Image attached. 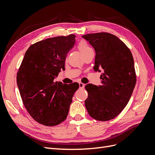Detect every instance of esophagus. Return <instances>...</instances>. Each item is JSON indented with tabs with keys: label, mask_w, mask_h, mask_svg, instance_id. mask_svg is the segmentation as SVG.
Returning a JSON list of instances; mask_svg holds the SVG:
<instances>
[{
	"label": "esophagus",
	"mask_w": 155,
	"mask_h": 155,
	"mask_svg": "<svg viewBox=\"0 0 155 155\" xmlns=\"http://www.w3.org/2000/svg\"><path fill=\"white\" fill-rule=\"evenodd\" d=\"M84 84H83L82 82H79V87H80V88H84Z\"/></svg>",
	"instance_id": "esophagus-1"
}]
</instances>
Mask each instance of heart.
<instances>
[{"mask_svg":"<svg viewBox=\"0 0 155 155\" xmlns=\"http://www.w3.org/2000/svg\"><path fill=\"white\" fill-rule=\"evenodd\" d=\"M77 48L84 57H85L86 55H88L90 53L94 52L92 48H91L88 45V44L84 41H82L79 42L77 46Z\"/></svg>","mask_w":155,"mask_h":155,"instance_id":"heart-1","label":"heart"}]
</instances>
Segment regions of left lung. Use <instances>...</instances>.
Segmentation results:
<instances>
[{"instance_id": "left-lung-1", "label": "left lung", "mask_w": 155, "mask_h": 155, "mask_svg": "<svg viewBox=\"0 0 155 155\" xmlns=\"http://www.w3.org/2000/svg\"><path fill=\"white\" fill-rule=\"evenodd\" d=\"M96 51L95 71L101 72V85L85 86V106L90 117L100 121L115 118L124 109L136 83L131 51L121 40L109 33L83 35Z\"/></svg>"}]
</instances>
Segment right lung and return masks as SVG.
I'll use <instances>...</instances> for the list:
<instances>
[{
    "label": "right lung",
    "mask_w": 155,
    "mask_h": 155,
    "mask_svg": "<svg viewBox=\"0 0 155 155\" xmlns=\"http://www.w3.org/2000/svg\"><path fill=\"white\" fill-rule=\"evenodd\" d=\"M74 35L49 38L31 45L17 74V84L25 107L35 120L56 126L68 115L78 83L54 82L65 69L67 53L74 46Z\"/></svg>",
    "instance_id": "obj_1"
}]
</instances>
